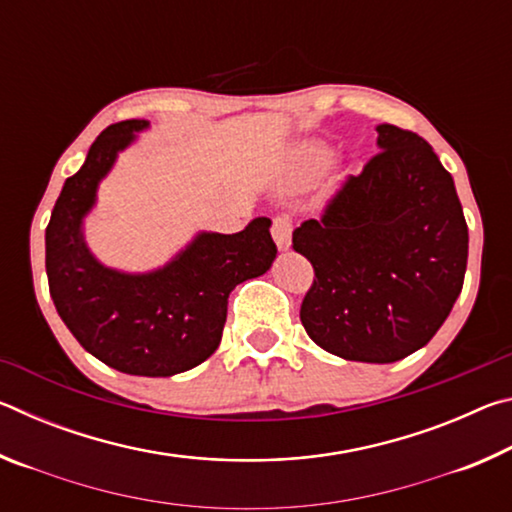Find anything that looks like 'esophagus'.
<instances>
[{
  "label": "esophagus",
  "mask_w": 512,
  "mask_h": 512,
  "mask_svg": "<svg viewBox=\"0 0 512 512\" xmlns=\"http://www.w3.org/2000/svg\"><path fill=\"white\" fill-rule=\"evenodd\" d=\"M291 230H293V223L289 216H275L271 225V235L280 250L291 248Z\"/></svg>",
  "instance_id": "esophagus-1"
}]
</instances>
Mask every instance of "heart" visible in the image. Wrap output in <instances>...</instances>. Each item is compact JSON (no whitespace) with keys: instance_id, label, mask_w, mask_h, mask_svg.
<instances>
[{"instance_id":"1","label":"heart","mask_w":512,"mask_h":512,"mask_svg":"<svg viewBox=\"0 0 512 512\" xmlns=\"http://www.w3.org/2000/svg\"><path fill=\"white\" fill-rule=\"evenodd\" d=\"M332 146L325 142H305L296 151V167L305 176H318L332 162Z\"/></svg>"}]
</instances>
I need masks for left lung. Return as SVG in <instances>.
<instances>
[{
	"instance_id": "1",
	"label": "left lung",
	"mask_w": 512,
	"mask_h": 512,
	"mask_svg": "<svg viewBox=\"0 0 512 512\" xmlns=\"http://www.w3.org/2000/svg\"><path fill=\"white\" fill-rule=\"evenodd\" d=\"M379 153L320 219L293 232L316 280L300 307L309 339L348 361L393 363L427 345L467 266L454 178L420 135L377 126Z\"/></svg>"
}]
</instances>
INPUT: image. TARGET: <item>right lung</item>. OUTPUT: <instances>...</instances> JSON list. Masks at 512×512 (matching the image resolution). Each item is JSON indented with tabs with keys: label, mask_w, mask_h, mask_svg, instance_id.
Masks as SVG:
<instances>
[{
	"label": "right lung",
	"mask_w": 512,
	"mask_h": 512,
	"mask_svg": "<svg viewBox=\"0 0 512 512\" xmlns=\"http://www.w3.org/2000/svg\"><path fill=\"white\" fill-rule=\"evenodd\" d=\"M146 128V119L119 121L94 140L51 212L45 264L58 316L92 357L126 375L171 377L219 348L230 291L264 275L277 248L271 219L257 216L235 235L198 232L153 271L126 273L101 264L85 241V216L119 153Z\"/></svg>",
	"instance_id": "right-lung-1"
}]
</instances>
